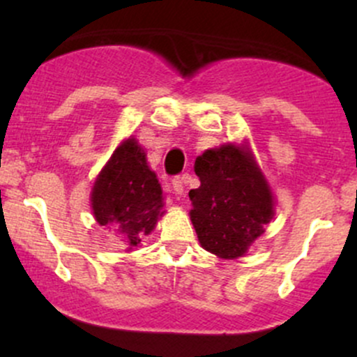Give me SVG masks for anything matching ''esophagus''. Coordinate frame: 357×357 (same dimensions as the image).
Instances as JSON below:
<instances>
[{"label": "esophagus", "mask_w": 357, "mask_h": 357, "mask_svg": "<svg viewBox=\"0 0 357 357\" xmlns=\"http://www.w3.org/2000/svg\"><path fill=\"white\" fill-rule=\"evenodd\" d=\"M171 188H173V191H174V195H183V181H181V178H178V176H176V178H173V181H171Z\"/></svg>", "instance_id": "esophagus-1"}]
</instances>
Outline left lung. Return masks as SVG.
<instances>
[{
	"label": "left lung",
	"instance_id": "left-lung-1",
	"mask_svg": "<svg viewBox=\"0 0 357 357\" xmlns=\"http://www.w3.org/2000/svg\"><path fill=\"white\" fill-rule=\"evenodd\" d=\"M199 188L190 191L192 227L206 252L220 258L243 257L273 218L267 179L245 147L225 144L196 158Z\"/></svg>",
	"mask_w": 357,
	"mask_h": 357
}]
</instances>
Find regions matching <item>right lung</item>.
<instances>
[{"instance_id": "add662e5", "label": "right lung", "mask_w": 357, "mask_h": 357, "mask_svg": "<svg viewBox=\"0 0 357 357\" xmlns=\"http://www.w3.org/2000/svg\"><path fill=\"white\" fill-rule=\"evenodd\" d=\"M90 203L97 223L112 228L127 250L154 230L165 215L162 190L136 139L129 137L114 151L93 183Z\"/></svg>"}]
</instances>
